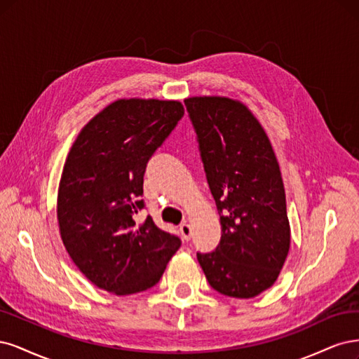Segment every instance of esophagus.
I'll list each match as a JSON object with an SVG mask.
<instances>
[{
	"label": "esophagus",
	"mask_w": 359,
	"mask_h": 359,
	"mask_svg": "<svg viewBox=\"0 0 359 359\" xmlns=\"http://www.w3.org/2000/svg\"><path fill=\"white\" fill-rule=\"evenodd\" d=\"M180 236H182V238L184 240V241H189L191 240V236H192V228H191V225L189 224H183V225H180Z\"/></svg>",
	"instance_id": "1"
}]
</instances>
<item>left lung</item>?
I'll use <instances>...</instances> for the list:
<instances>
[{"mask_svg": "<svg viewBox=\"0 0 359 359\" xmlns=\"http://www.w3.org/2000/svg\"><path fill=\"white\" fill-rule=\"evenodd\" d=\"M184 106L196 133L222 236L196 258L215 291L257 297L274 285L291 245L279 163L259 121L226 97H191Z\"/></svg>", "mask_w": 359, "mask_h": 359, "instance_id": "left-lung-1", "label": "left lung"}]
</instances>
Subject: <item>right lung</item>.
Segmentation results:
<instances>
[{"mask_svg": "<svg viewBox=\"0 0 359 359\" xmlns=\"http://www.w3.org/2000/svg\"><path fill=\"white\" fill-rule=\"evenodd\" d=\"M184 114L180 101L122 98L79 133L57 189V225L68 255L86 279L114 295L156 285L180 238L144 209L147 161Z\"/></svg>", "mask_w": 359, "mask_h": 359, "instance_id": "right-lung-1", "label": "right lung"}]
</instances>
